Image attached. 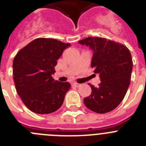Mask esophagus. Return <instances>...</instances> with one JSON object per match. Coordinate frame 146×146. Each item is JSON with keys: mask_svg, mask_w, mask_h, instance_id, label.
<instances>
[{"mask_svg": "<svg viewBox=\"0 0 146 146\" xmlns=\"http://www.w3.org/2000/svg\"><path fill=\"white\" fill-rule=\"evenodd\" d=\"M72 85H73L74 86H75V87H77V88L80 87V86H81V84H80V83H77V82H73V84H72Z\"/></svg>", "mask_w": 146, "mask_h": 146, "instance_id": "34e87169", "label": "esophagus"}]
</instances>
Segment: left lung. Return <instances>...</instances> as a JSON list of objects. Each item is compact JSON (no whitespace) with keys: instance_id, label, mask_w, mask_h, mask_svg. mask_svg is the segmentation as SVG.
Here are the masks:
<instances>
[{"instance_id":"left-lung-1","label":"left lung","mask_w":146,"mask_h":146,"mask_svg":"<svg viewBox=\"0 0 146 146\" xmlns=\"http://www.w3.org/2000/svg\"><path fill=\"white\" fill-rule=\"evenodd\" d=\"M78 42L93 50L91 67L101 80L97 88L89 84L91 94L83 99L85 105L97 113L112 111L122 102L129 86L133 66L129 50L101 37H88Z\"/></svg>"}]
</instances>
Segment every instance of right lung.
Segmentation results:
<instances>
[{
	"instance_id": "add662e5",
	"label": "right lung",
	"mask_w": 146,
	"mask_h": 146,
	"mask_svg": "<svg viewBox=\"0 0 146 146\" xmlns=\"http://www.w3.org/2000/svg\"><path fill=\"white\" fill-rule=\"evenodd\" d=\"M70 45L54 38H36L14 58L13 76L17 92L33 113L49 114L63 104L71 85L55 80L52 74L55 72L57 60Z\"/></svg>"
}]
</instances>
